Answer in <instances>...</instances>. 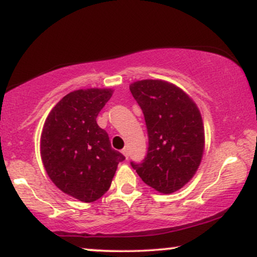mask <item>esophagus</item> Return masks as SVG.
<instances>
[{"label": "esophagus", "instance_id": "34e87169", "mask_svg": "<svg viewBox=\"0 0 257 257\" xmlns=\"http://www.w3.org/2000/svg\"><path fill=\"white\" fill-rule=\"evenodd\" d=\"M122 153H123V156H124V157H125V159H128L129 153H128V149H126V147H124V149L122 150Z\"/></svg>", "mask_w": 257, "mask_h": 257}]
</instances>
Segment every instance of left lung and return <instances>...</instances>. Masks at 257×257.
Here are the masks:
<instances>
[{"label": "left lung", "instance_id": "obj_1", "mask_svg": "<svg viewBox=\"0 0 257 257\" xmlns=\"http://www.w3.org/2000/svg\"><path fill=\"white\" fill-rule=\"evenodd\" d=\"M145 116L149 150L141 164L132 163L141 180L170 194L191 181L205 147L204 125L193 99L163 79H143L129 85Z\"/></svg>", "mask_w": 257, "mask_h": 257}]
</instances>
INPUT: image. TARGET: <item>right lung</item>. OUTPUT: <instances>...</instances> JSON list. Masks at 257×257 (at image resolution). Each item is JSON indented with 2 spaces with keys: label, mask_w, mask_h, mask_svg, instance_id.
<instances>
[{
  "label": "right lung",
  "mask_w": 257,
  "mask_h": 257,
  "mask_svg": "<svg viewBox=\"0 0 257 257\" xmlns=\"http://www.w3.org/2000/svg\"><path fill=\"white\" fill-rule=\"evenodd\" d=\"M112 94L110 88L66 94L49 112L41 134V159L49 179L61 192L84 203L107 192L117 166L124 161L96 123Z\"/></svg>",
  "instance_id": "add662e5"
}]
</instances>
